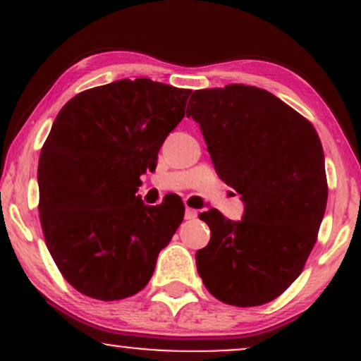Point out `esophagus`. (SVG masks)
I'll use <instances>...</instances> for the list:
<instances>
[{"label": "esophagus", "mask_w": 361, "mask_h": 361, "mask_svg": "<svg viewBox=\"0 0 361 361\" xmlns=\"http://www.w3.org/2000/svg\"><path fill=\"white\" fill-rule=\"evenodd\" d=\"M197 215H198L197 210L188 209V207H186V210H185V219H186V221H192V219H197Z\"/></svg>", "instance_id": "esophagus-1"}]
</instances>
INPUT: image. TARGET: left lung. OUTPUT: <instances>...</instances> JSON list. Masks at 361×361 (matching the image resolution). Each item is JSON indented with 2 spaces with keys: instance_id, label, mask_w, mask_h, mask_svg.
I'll list each match as a JSON object with an SVG mask.
<instances>
[{
  "instance_id": "8db88e82",
  "label": "left lung",
  "mask_w": 361,
  "mask_h": 361,
  "mask_svg": "<svg viewBox=\"0 0 361 361\" xmlns=\"http://www.w3.org/2000/svg\"><path fill=\"white\" fill-rule=\"evenodd\" d=\"M186 115L200 123L221 180L241 195V221L210 209V241L195 255L215 299L252 307L281 295L304 270L326 212L324 152L316 128L256 86L193 91Z\"/></svg>"
}]
</instances>
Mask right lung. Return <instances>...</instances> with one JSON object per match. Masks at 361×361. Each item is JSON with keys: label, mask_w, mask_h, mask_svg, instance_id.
Instances as JSON below:
<instances>
[{"label": "right lung", "mask_w": 361, "mask_h": 361, "mask_svg": "<svg viewBox=\"0 0 361 361\" xmlns=\"http://www.w3.org/2000/svg\"><path fill=\"white\" fill-rule=\"evenodd\" d=\"M192 90L137 78L71 98L54 120L39 159L45 244L78 292L120 300L147 285L185 207L140 200L164 139L185 117Z\"/></svg>", "instance_id": "add662e5"}]
</instances>
